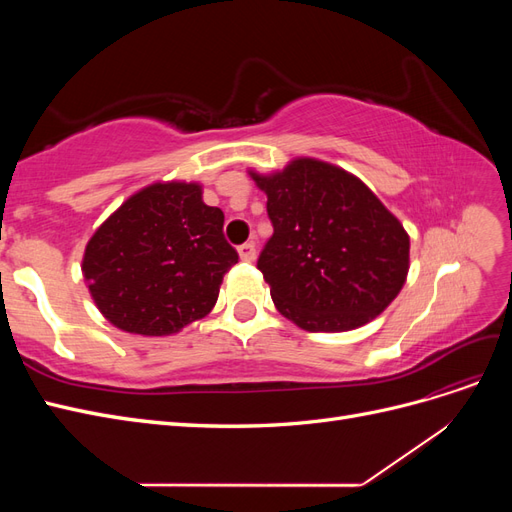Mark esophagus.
<instances>
[{"instance_id": "obj_1", "label": "esophagus", "mask_w": 512, "mask_h": 512, "mask_svg": "<svg viewBox=\"0 0 512 512\" xmlns=\"http://www.w3.org/2000/svg\"><path fill=\"white\" fill-rule=\"evenodd\" d=\"M239 256H241V260L252 262V260L256 258V245H254L252 241H247V243L239 245Z\"/></svg>"}]
</instances>
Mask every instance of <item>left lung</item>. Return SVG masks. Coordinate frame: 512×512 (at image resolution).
<instances>
[{"label": "left lung", "instance_id": "8db88e82", "mask_svg": "<svg viewBox=\"0 0 512 512\" xmlns=\"http://www.w3.org/2000/svg\"><path fill=\"white\" fill-rule=\"evenodd\" d=\"M252 177L273 224L256 267L280 314L312 333L350 331L382 314L406 282L410 239L376 194L312 158Z\"/></svg>", "mask_w": 512, "mask_h": 512}]
</instances>
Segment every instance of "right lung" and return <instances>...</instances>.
I'll use <instances>...</instances> for the list:
<instances>
[{
    "instance_id": "add662e5",
    "label": "right lung",
    "mask_w": 512,
    "mask_h": 512,
    "mask_svg": "<svg viewBox=\"0 0 512 512\" xmlns=\"http://www.w3.org/2000/svg\"><path fill=\"white\" fill-rule=\"evenodd\" d=\"M239 254L224 213L198 183H153L89 239L83 275L104 318L136 335H170L203 318Z\"/></svg>"
}]
</instances>
